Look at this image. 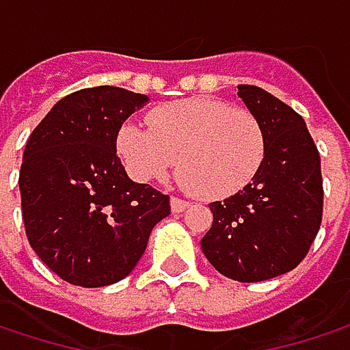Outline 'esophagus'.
Here are the masks:
<instances>
[{"label": "esophagus", "instance_id": "1", "mask_svg": "<svg viewBox=\"0 0 350 350\" xmlns=\"http://www.w3.org/2000/svg\"><path fill=\"white\" fill-rule=\"evenodd\" d=\"M170 206H172V213H182V211H186L190 204H188L186 200L178 198V196H172V200H170Z\"/></svg>", "mask_w": 350, "mask_h": 350}]
</instances>
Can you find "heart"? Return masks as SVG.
I'll list each match as a JSON object with an SVG mask.
<instances>
[{"mask_svg": "<svg viewBox=\"0 0 350 350\" xmlns=\"http://www.w3.org/2000/svg\"><path fill=\"white\" fill-rule=\"evenodd\" d=\"M148 127L133 121L117 129V152L137 182L164 180L178 164L186 188L227 198L247 188L265 160L259 119L217 99H184L152 109Z\"/></svg>", "mask_w": 350, "mask_h": 350, "instance_id": "1", "label": "heart"}]
</instances>
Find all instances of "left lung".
<instances>
[{"mask_svg":"<svg viewBox=\"0 0 350 350\" xmlns=\"http://www.w3.org/2000/svg\"><path fill=\"white\" fill-rule=\"evenodd\" d=\"M237 97L265 131V160L247 188L211 202L200 247L219 273L249 284L306 257L322 221V174L314 139L292 107L253 85H239Z\"/></svg>","mask_w":350,"mask_h":350,"instance_id":"left-lung-1","label":"left lung"}]
</instances>
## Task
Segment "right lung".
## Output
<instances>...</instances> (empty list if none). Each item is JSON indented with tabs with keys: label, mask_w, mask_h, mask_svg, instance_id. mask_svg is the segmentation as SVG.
I'll use <instances>...</instances> for the list:
<instances>
[{
	"label": "right lung",
	"mask_w": 350,
	"mask_h": 350,
	"mask_svg": "<svg viewBox=\"0 0 350 350\" xmlns=\"http://www.w3.org/2000/svg\"><path fill=\"white\" fill-rule=\"evenodd\" d=\"M148 101L109 85L70 93L26 144L18 182L26 235L72 286L103 288L129 275L170 215V196L133 182L117 156V129Z\"/></svg>",
	"instance_id": "add662e5"
}]
</instances>
